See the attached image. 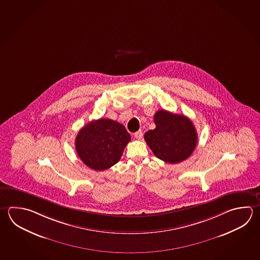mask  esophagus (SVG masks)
I'll list each match as a JSON object with an SVG mask.
<instances>
[{"mask_svg":"<svg viewBox=\"0 0 260 260\" xmlns=\"http://www.w3.org/2000/svg\"><path fill=\"white\" fill-rule=\"evenodd\" d=\"M142 135H143V134H142V131H138L137 133H135L133 134V136L136 138L137 140H141L142 138Z\"/></svg>","mask_w":260,"mask_h":260,"instance_id":"obj_1","label":"esophagus"}]
</instances>
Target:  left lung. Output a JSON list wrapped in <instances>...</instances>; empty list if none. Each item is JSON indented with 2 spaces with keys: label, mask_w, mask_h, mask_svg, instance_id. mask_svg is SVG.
I'll return each instance as SVG.
<instances>
[{
  "label": "left lung",
  "mask_w": 260,
  "mask_h": 260,
  "mask_svg": "<svg viewBox=\"0 0 260 260\" xmlns=\"http://www.w3.org/2000/svg\"><path fill=\"white\" fill-rule=\"evenodd\" d=\"M153 120L155 128L144 134V140L154 155L169 164L187 159L196 148V128L189 118L165 109L158 110Z\"/></svg>",
  "instance_id": "1"
}]
</instances>
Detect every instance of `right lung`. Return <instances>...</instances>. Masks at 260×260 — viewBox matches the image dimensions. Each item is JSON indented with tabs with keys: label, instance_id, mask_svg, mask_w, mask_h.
Wrapping results in <instances>:
<instances>
[{
	"label": "right lung",
	"instance_id": "1",
	"mask_svg": "<svg viewBox=\"0 0 260 260\" xmlns=\"http://www.w3.org/2000/svg\"><path fill=\"white\" fill-rule=\"evenodd\" d=\"M131 139L122 124L109 118H100L80 129L75 138V149L87 167L103 171L120 160Z\"/></svg>",
	"mask_w": 260,
	"mask_h": 260
}]
</instances>
